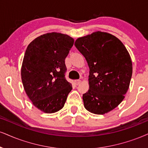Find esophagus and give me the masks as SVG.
Listing matches in <instances>:
<instances>
[{
  "label": "esophagus",
  "mask_w": 148,
  "mask_h": 148,
  "mask_svg": "<svg viewBox=\"0 0 148 148\" xmlns=\"http://www.w3.org/2000/svg\"><path fill=\"white\" fill-rule=\"evenodd\" d=\"M80 82H81V80L80 79H77V80H75V83L76 85H79Z\"/></svg>",
  "instance_id": "34e87169"
}]
</instances>
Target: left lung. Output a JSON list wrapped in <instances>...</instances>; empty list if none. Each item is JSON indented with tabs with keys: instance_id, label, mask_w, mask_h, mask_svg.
Returning <instances> with one entry per match:
<instances>
[{
	"instance_id": "left-lung-1",
	"label": "left lung",
	"mask_w": 148,
	"mask_h": 148,
	"mask_svg": "<svg viewBox=\"0 0 148 148\" xmlns=\"http://www.w3.org/2000/svg\"><path fill=\"white\" fill-rule=\"evenodd\" d=\"M75 46L90 69L89 90L82 97L85 108L97 114L112 110L124 99L132 77L126 48L114 36L101 32L77 38Z\"/></svg>"
}]
</instances>
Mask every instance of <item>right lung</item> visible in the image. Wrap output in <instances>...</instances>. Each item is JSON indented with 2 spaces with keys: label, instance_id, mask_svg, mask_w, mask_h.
<instances>
[{
  "label": "right lung",
  "instance_id": "right-lung-1",
  "mask_svg": "<svg viewBox=\"0 0 148 148\" xmlns=\"http://www.w3.org/2000/svg\"><path fill=\"white\" fill-rule=\"evenodd\" d=\"M73 43L69 36L52 32L36 38L26 49L22 82L33 104L44 112L61 110L72 90L65 78V58Z\"/></svg>",
  "mask_w": 148,
  "mask_h": 148
}]
</instances>
